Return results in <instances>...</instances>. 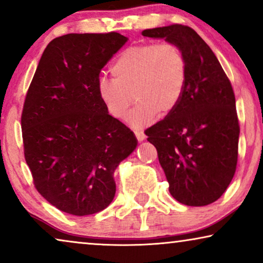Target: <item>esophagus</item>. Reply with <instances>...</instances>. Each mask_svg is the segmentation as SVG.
I'll return each instance as SVG.
<instances>
[{
  "label": "esophagus",
  "instance_id": "esophagus-1",
  "mask_svg": "<svg viewBox=\"0 0 263 263\" xmlns=\"http://www.w3.org/2000/svg\"><path fill=\"white\" fill-rule=\"evenodd\" d=\"M134 134H135L136 139H138L139 141H143V140H145V138H146V135L143 134V132H141V130H135Z\"/></svg>",
  "mask_w": 263,
  "mask_h": 263
}]
</instances>
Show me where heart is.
I'll return each instance as SVG.
<instances>
[{
  "label": "heart",
  "mask_w": 263,
  "mask_h": 263,
  "mask_svg": "<svg viewBox=\"0 0 263 263\" xmlns=\"http://www.w3.org/2000/svg\"><path fill=\"white\" fill-rule=\"evenodd\" d=\"M112 80L98 82L99 100L115 120L129 115L134 127L153 121L159 112L167 116L181 102L186 84V62L182 50L172 43H143L129 46L110 67Z\"/></svg>",
  "instance_id": "obj_1"
}]
</instances>
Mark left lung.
Instances as JSON below:
<instances>
[{
    "instance_id": "1",
    "label": "left lung",
    "mask_w": 263,
    "mask_h": 263,
    "mask_svg": "<svg viewBox=\"0 0 263 263\" xmlns=\"http://www.w3.org/2000/svg\"><path fill=\"white\" fill-rule=\"evenodd\" d=\"M182 50L186 84L181 102L164 120L146 129L156 146L168 192L186 206H207L231 183L238 158L239 124L231 82L214 52L184 25L142 31Z\"/></svg>"
}]
</instances>
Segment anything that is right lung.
<instances>
[{"label": "right lung", "mask_w": 263, "mask_h": 263, "mask_svg": "<svg viewBox=\"0 0 263 263\" xmlns=\"http://www.w3.org/2000/svg\"><path fill=\"white\" fill-rule=\"evenodd\" d=\"M117 32L69 33L43 52L25 98V159L44 199L73 215L95 214L114 200V172L136 148L130 129L99 100V74L127 43Z\"/></svg>", "instance_id": "right-lung-1"}]
</instances>
